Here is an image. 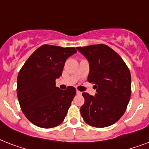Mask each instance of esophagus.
Returning a JSON list of instances; mask_svg holds the SVG:
<instances>
[{
	"label": "esophagus",
	"mask_w": 149,
	"mask_h": 149,
	"mask_svg": "<svg viewBox=\"0 0 149 149\" xmlns=\"http://www.w3.org/2000/svg\"><path fill=\"white\" fill-rule=\"evenodd\" d=\"M77 95H81L82 92H80V91H77Z\"/></svg>",
	"instance_id": "1"
}]
</instances>
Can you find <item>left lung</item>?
Returning <instances> with one entry per match:
<instances>
[{
  "mask_svg": "<svg viewBox=\"0 0 149 149\" xmlns=\"http://www.w3.org/2000/svg\"><path fill=\"white\" fill-rule=\"evenodd\" d=\"M88 60L89 83L95 84L96 94L83 93L80 107L84 121L95 127L116 123L125 113L131 98V73L121 57L104 44L77 47Z\"/></svg>",
  "mask_w": 149,
  "mask_h": 149,
  "instance_id": "8db88e82",
  "label": "left lung"
}]
</instances>
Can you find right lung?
I'll return each instance as SVG.
<instances>
[{
  "instance_id": "obj_1",
  "label": "right lung",
  "mask_w": 149,
  "mask_h": 149,
  "mask_svg": "<svg viewBox=\"0 0 149 149\" xmlns=\"http://www.w3.org/2000/svg\"><path fill=\"white\" fill-rule=\"evenodd\" d=\"M76 49L43 45L37 49L20 70L17 94L20 106L30 122L42 128L58 126L64 120L77 91L56 86L65 60Z\"/></svg>"
}]
</instances>
